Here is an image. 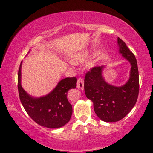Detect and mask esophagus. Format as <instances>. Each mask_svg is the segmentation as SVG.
<instances>
[{
  "label": "esophagus",
  "instance_id": "obj_1",
  "mask_svg": "<svg viewBox=\"0 0 153 153\" xmlns=\"http://www.w3.org/2000/svg\"><path fill=\"white\" fill-rule=\"evenodd\" d=\"M84 87V79L82 78H79L77 79V88L79 90H83Z\"/></svg>",
  "mask_w": 153,
  "mask_h": 153
}]
</instances>
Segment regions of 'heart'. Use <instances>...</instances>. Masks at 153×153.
<instances>
[{
	"mask_svg": "<svg viewBox=\"0 0 153 153\" xmlns=\"http://www.w3.org/2000/svg\"><path fill=\"white\" fill-rule=\"evenodd\" d=\"M90 53L87 49H82L78 51L75 52V53L71 56L70 60L71 64H80L86 61L88 58L89 57ZM100 61V56L98 55H95L91 60L89 61L90 66H94L97 65Z\"/></svg>",
	"mask_w": 153,
	"mask_h": 153,
	"instance_id": "heart-1",
	"label": "heart"
}]
</instances>
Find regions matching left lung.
<instances>
[{"label":"left lung","instance_id":"8db88e82","mask_svg":"<svg viewBox=\"0 0 153 153\" xmlns=\"http://www.w3.org/2000/svg\"><path fill=\"white\" fill-rule=\"evenodd\" d=\"M119 53L131 65L129 77L125 84L115 86L105 81V66L93 67L86 73L84 90L92 100L95 113L105 122H116L125 117L136 103L139 93V74L136 59L126 43L117 38Z\"/></svg>","mask_w":153,"mask_h":153}]
</instances>
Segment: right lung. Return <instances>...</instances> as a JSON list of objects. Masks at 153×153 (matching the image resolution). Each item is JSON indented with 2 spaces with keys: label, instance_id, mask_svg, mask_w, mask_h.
<instances>
[{
  "label": "right lung",
  "instance_id": "obj_1",
  "mask_svg": "<svg viewBox=\"0 0 153 153\" xmlns=\"http://www.w3.org/2000/svg\"><path fill=\"white\" fill-rule=\"evenodd\" d=\"M22 65L18 71V91L21 102L25 111L38 125L48 128H59L70 120L73 109L67 98L69 90L76 88V77H66L59 81L48 94L33 97L22 86Z\"/></svg>",
  "mask_w": 153,
  "mask_h": 153
}]
</instances>
